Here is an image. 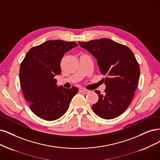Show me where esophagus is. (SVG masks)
Here are the masks:
<instances>
[{"mask_svg": "<svg viewBox=\"0 0 160 160\" xmlns=\"http://www.w3.org/2000/svg\"><path fill=\"white\" fill-rule=\"evenodd\" d=\"M80 92L82 93H84V94H86V93H88L90 92V90H86V89H82V90H80Z\"/></svg>", "mask_w": 160, "mask_h": 160, "instance_id": "esophagus-1", "label": "esophagus"}]
</instances>
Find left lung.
<instances>
[{
    "label": "left lung",
    "mask_w": 160,
    "mask_h": 160,
    "mask_svg": "<svg viewBox=\"0 0 160 160\" xmlns=\"http://www.w3.org/2000/svg\"><path fill=\"white\" fill-rule=\"evenodd\" d=\"M78 43L97 59L100 72L106 75L105 93L95 91L99 99L92 109L103 119H114L125 111L132 102L140 77L139 64L128 47L111 39Z\"/></svg>",
    "instance_id": "obj_1"
}]
</instances>
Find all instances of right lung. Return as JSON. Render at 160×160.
<instances>
[{
  "instance_id": "1",
  "label": "right lung",
  "mask_w": 160,
  "mask_h": 160,
  "mask_svg": "<svg viewBox=\"0 0 160 160\" xmlns=\"http://www.w3.org/2000/svg\"><path fill=\"white\" fill-rule=\"evenodd\" d=\"M78 46L75 42L49 40L32 47L20 64V82L22 92L33 113L46 121L61 117L78 92V88L57 86L55 75L61 72L64 53Z\"/></svg>"
}]
</instances>
